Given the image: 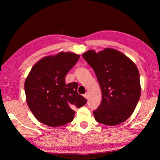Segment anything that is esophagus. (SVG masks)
Returning <instances> with one entry per match:
<instances>
[{"instance_id": "esophagus-1", "label": "esophagus", "mask_w": 160, "mask_h": 160, "mask_svg": "<svg viewBox=\"0 0 160 160\" xmlns=\"http://www.w3.org/2000/svg\"><path fill=\"white\" fill-rule=\"evenodd\" d=\"M84 97H85V98L87 99H89V94L88 92L85 93V94H84Z\"/></svg>"}]
</instances>
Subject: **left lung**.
<instances>
[{
  "label": "left lung",
  "mask_w": 160,
  "mask_h": 160,
  "mask_svg": "<svg viewBox=\"0 0 160 160\" xmlns=\"http://www.w3.org/2000/svg\"><path fill=\"white\" fill-rule=\"evenodd\" d=\"M82 57L92 68L102 91L101 104L93 112L95 120L107 126L123 123L133 113L141 94L138 69L125 54L112 48Z\"/></svg>",
  "instance_id": "obj_1"
}]
</instances>
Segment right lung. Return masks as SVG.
I'll return each mask as SVG.
<instances>
[{"instance_id": "obj_1", "label": "right lung", "mask_w": 160, "mask_h": 160, "mask_svg": "<svg viewBox=\"0 0 160 160\" xmlns=\"http://www.w3.org/2000/svg\"><path fill=\"white\" fill-rule=\"evenodd\" d=\"M79 58L76 53L60 52L45 56L32 68L25 82L26 100L39 122L50 127L66 125L73 120L74 108L87 103L78 93L77 82H65Z\"/></svg>"}]
</instances>
